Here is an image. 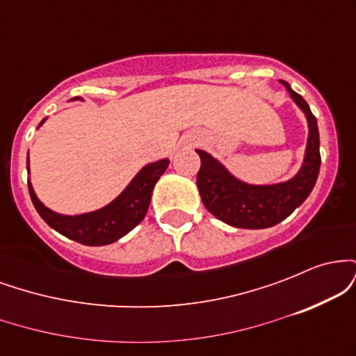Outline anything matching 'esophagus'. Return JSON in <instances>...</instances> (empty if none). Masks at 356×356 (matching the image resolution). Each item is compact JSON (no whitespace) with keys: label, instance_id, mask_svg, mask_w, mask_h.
<instances>
[{"label":"esophagus","instance_id":"esophagus-1","mask_svg":"<svg viewBox=\"0 0 356 356\" xmlns=\"http://www.w3.org/2000/svg\"><path fill=\"white\" fill-rule=\"evenodd\" d=\"M187 144H189V145H192V144H195V138H194V137H192V138H189V140H187Z\"/></svg>","mask_w":356,"mask_h":356}]
</instances>
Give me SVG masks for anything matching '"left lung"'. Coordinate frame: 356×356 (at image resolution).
Masks as SVG:
<instances>
[{
	"mask_svg": "<svg viewBox=\"0 0 356 356\" xmlns=\"http://www.w3.org/2000/svg\"><path fill=\"white\" fill-rule=\"evenodd\" d=\"M289 97L305 113L308 120V142L305 161L295 177L286 182L254 186L239 181L218 159L204 150H195L201 157L197 172V189L206 209L222 222L243 229H264L288 218L298 206L305 202L316 184L320 174V134L316 118L303 97L283 80Z\"/></svg>",
	"mask_w": 356,
	"mask_h": 356,
	"instance_id": "1",
	"label": "left lung"
}]
</instances>
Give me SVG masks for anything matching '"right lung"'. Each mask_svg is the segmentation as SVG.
Wrapping results in <instances>:
<instances>
[{
  "label": "right lung",
  "instance_id": "add662e5",
  "mask_svg": "<svg viewBox=\"0 0 356 356\" xmlns=\"http://www.w3.org/2000/svg\"><path fill=\"white\" fill-rule=\"evenodd\" d=\"M167 167H169V159L147 164L112 202L102 209L76 216H65L48 209L36 197L30 181H28V189L36 212L56 232L85 246H105L124 238L127 232L132 231L145 218L155 182L165 172ZM26 169L30 172V159H26Z\"/></svg>",
  "mask_w": 356,
  "mask_h": 356
}]
</instances>
